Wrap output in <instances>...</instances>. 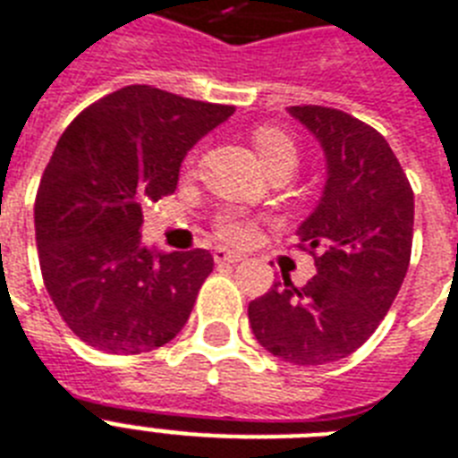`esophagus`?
<instances>
[{"label":"esophagus","mask_w":458,"mask_h":458,"mask_svg":"<svg viewBox=\"0 0 458 458\" xmlns=\"http://www.w3.org/2000/svg\"><path fill=\"white\" fill-rule=\"evenodd\" d=\"M213 259L217 264H236V262H241V259H245V257L241 255V252L226 250V248H215Z\"/></svg>","instance_id":"1"}]
</instances>
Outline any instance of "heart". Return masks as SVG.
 I'll use <instances>...</instances> for the list:
<instances>
[{"label": "heart", "mask_w": 458, "mask_h": 458, "mask_svg": "<svg viewBox=\"0 0 458 458\" xmlns=\"http://www.w3.org/2000/svg\"><path fill=\"white\" fill-rule=\"evenodd\" d=\"M250 142L252 149H255V154L259 157V161H262L267 170L276 164H283V161H293V164L297 161V147H294V142L288 135L283 133L281 128H255L250 135ZM215 233L222 241H229V243H248L252 233H255V222L248 215L236 213V210H226V213L217 215Z\"/></svg>", "instance_id": "obj_1"}]
</instances>
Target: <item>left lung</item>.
I'll return each mask as SVG.
<instances>
[{"instance_id":"1","label":"left lung","mask_w":458,"mask_h":458,"mask_svg":"<svg viewBox=\"0 0 458 458\" xmlns=\"http://www.w3.org/2000/svg\"><path fill=\"white\" fill-rule=\"evenodd\" d=\"M320 142L327 161L323 196L297 229L316 276H290L248 304L252 335L294 365L342 360L372 337L405 281L414 191L393 149L372 126L342 109L288 107Z\"/></svg>"}]
</instances>
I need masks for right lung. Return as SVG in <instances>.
<instances>
[{
    "instance_id": "1",
    "label": "right lung",
    "mask_w": 458,
    "mask_h": 458,
    "mask_svg": "<svg viewBox=\"0 0 458 458\" xmlns=\"http://www.w3.org/2000/svg\"><path fill=\"white\" fill-rule=\"evenodd\" d=\"M232 114V105L126 86L60 135L34 201V232L44 285L81 342L142 353L184 327L213 255L145 248L142 206L175 191L189 149Z\"/></svg>"
}]
</instances>
